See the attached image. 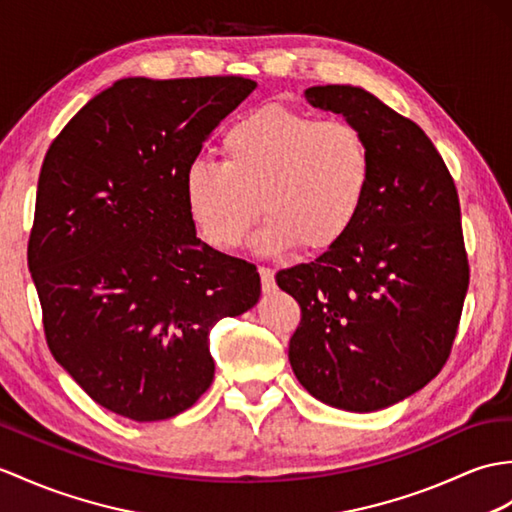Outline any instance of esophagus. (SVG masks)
<instances>
[{
	"instance_id": "esophagus-1",
	"label": "esophagus",
	"mask_w": 512,
	"mask_h": 512,
	"mask_svg": "<svg viewBox=\"0 0 512 512\" xmlns=\"http://www.w3.org/2000/svg\"><path fill=\"white\" fill-rule=\"evenodd\" d=\"M259 277H261V288H264V292H270L272 288H275V272H272L270 268L259 266Z\"/></svg>"
}]
</instances>
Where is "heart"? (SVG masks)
Wrapping results in <instances>:
<instances>
[{"instance_id":"obj_1","label":"heart","mask_w":512,"mask_h":512,"mask_svg":"<svg viewBox=\"0 0 512 512\" xmlns=\"http://www.w3.org/2000/svg\"><path fill=\"white\" fill-rule=\"evenodd\" d=\"M222 161L194 159L183 174V198L200 235L229 251L259 216V253L299 244L305 253L336 246L358 220L371 183V152L360 128L268 104L222 137Z\"/></svg>"}]
</instances>
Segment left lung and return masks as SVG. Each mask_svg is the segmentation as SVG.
Here are the masks:
<instances>
[{"label":"left lung","instance_id":"8db88e82","mask_svg":"<svg viewBox=\"0 0 512 512\" xmlns=\"http://www.w3.org/2000/svg\"><path fill=\"white\" fill-rule=\"evenodd\" d=\"M305 100L364 135L371 183L349 233L310 264L277 272L301 305L288 358L318 401L375 412L441 373L469 288L458 192L423 130L351 85Z\"/></svg>","mask_w":512,"mask_h":512}]
</instances>
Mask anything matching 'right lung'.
Wrapping results in <instances>:
<instances>
[{
	"instance_id": "1",
	"label": "right lung",
	"mask_w": 512,
	"mask_h": 512,
	"mask_svg": "<svg viewBox=\"0 0 512 512\" xmlns=\"http://www.w3.org/2000/svg\"><path fill=\"white\" fill-rule=\"evenodd\" d=\"M257 87L242 76L122 78L45 154L28 242L45 340L87 395L133 421L192 408L209 331L259 301L253 264L196 237L183 174Z\"/></svg>"
}]
</instances>
